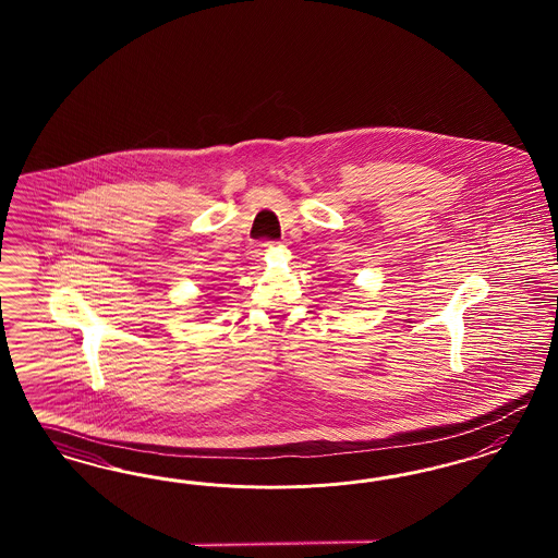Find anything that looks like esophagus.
Listing matches in <instances>:
<instances>
[{
    "mask_svg": "<svg viewBox=\"0 0 558 558\" xmlns=\"http://www.w3.org/2000/svg\"><path fill=\"white\" fill-rule=\"evenodd\" d=\"M271 243L270 241H266V243H262V245H259V250H257V252H255V254H257V257H264V255H266V247H270Z\"/></svg>",
    "mask_w": 558,
    "mask_h": 558,
    "instance_id": "34e87169",
    "label": "esophagus"
}]
</instances>
